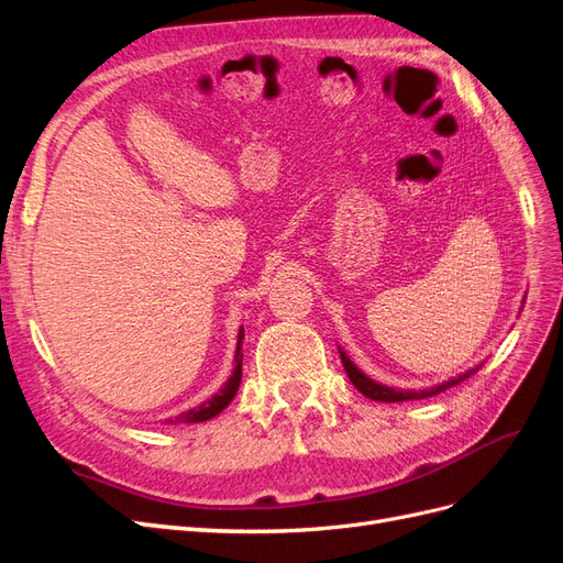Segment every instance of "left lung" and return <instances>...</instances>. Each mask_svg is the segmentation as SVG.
Instances as JSON below:
<instances>
[{"label": "left lung", "mask_w": 563, "mask_h": 563, "mask_svg": "<svg viewBox=\"0 0 563 563\" xmlns=\"http://www.w3.org/2000/svg\"><path fill=\"white\" fill-rule=\"evenodd\" d=\"M340 360H343V366H345V371H347V378L352 380V385L362 391V395H366L368 399H373V401H406V399H424V397H432V395H439V391H444L446 387H453V385H457V383H463L465 378H470L472 373H476L479 371V366L476 368H472V371H467V373H463V376H457V378H453V380H449V383H444V385H437V387H432V389H420V391H404V389H395V387H387V385H380V383H376V380H371L368 376H364V373L356 368L352 362H350V356L340 350Z\"/></svg>", "instance_id": "8db88e82"}]
</instances>
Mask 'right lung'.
<instances>
[{
  "mask_svg": "<svg viewBox=\"0 0 563 563\" xmlns=\"http://www.w3.org/2000/svg\"><path fill=\"white\" fill-rule=\"evenodd\" d=\"M242 338H244V329H240V340H236V354H234V371H232V376L228 378V383L220 387L211 399H207L197 408H190V411H185L176 420H168V422H203V420H211L234 399L236 389H240V383H242V360H244Z\"/></svg>",
  "mask_w": 563,
  "mask_h": 563,
  "instance_id": "right-lung-1",
  "label": "right lung"
}]
</instances>
